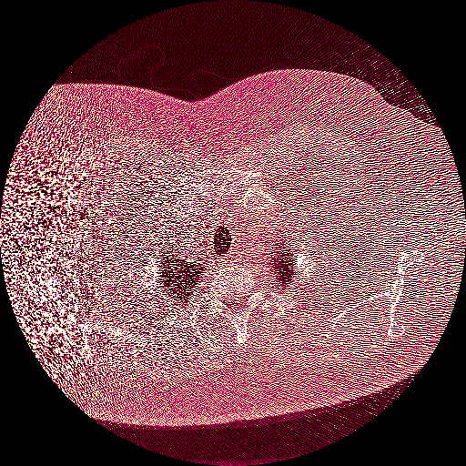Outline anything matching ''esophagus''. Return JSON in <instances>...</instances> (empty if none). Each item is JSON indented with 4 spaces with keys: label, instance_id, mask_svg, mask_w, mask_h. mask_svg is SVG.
Segmentation results:
<instances>
[{
    "label": "esophagus",
    "instance_id": "1",
    "mask_svg": "<svg viewBox=\"0 0 466 466\" xmlns=\"http://www.w3.org/2000/svg\"><path fill=\"white\" fill-rule=\"evenodd\" d=\"M227 261H230V259H227Z\"/></svg>",
    "mask_w": 466,
    "mask_h": 466
}]
</instances>
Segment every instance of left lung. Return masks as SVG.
<instances>
[{
	"label": "left lung",
	"mask_w": 466,
	"mask_h": 466,
	"mask_svg": "<svg viewBox=\"0 0 466 466\" xmlns=\"http://www.w3.org/2000/svg\"><path fill=\"white\" fill-rule=\"evenodd\" d=\"M280 253V251H279ZM273 269L275 273L280 277L279 280L282 283V287H289L290 279H294V259L290 258V253H280V258H273Z\"/></svg>",
	"instance_id": "8db88e82"
}]
</instances>
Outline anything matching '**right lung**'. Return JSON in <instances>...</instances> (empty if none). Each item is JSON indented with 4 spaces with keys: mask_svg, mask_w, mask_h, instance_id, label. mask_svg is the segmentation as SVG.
Masks as SVG:
<instances>
[{
    "mask_svg": "<svg viewBox=\"0 0 466 466\" xmlns=\"http://www.w3.org/2000/svg\"><path fill=\"white\" fill-rule=\"evenodd\" d=\"M158 271L162 273L160 277L164 279V287H166L164 296H169V299L179 300V302H187V299L191 297L197 287L199 275L205 269L199 263L193 265L184 259H176L174 256L170 258L169 254L162 261Z\"/></svg>",
    "mask_w": 466,
    "mask_h": 466,
    "instance_id": "1",
    "label": "right lung"
}]
</instances>
